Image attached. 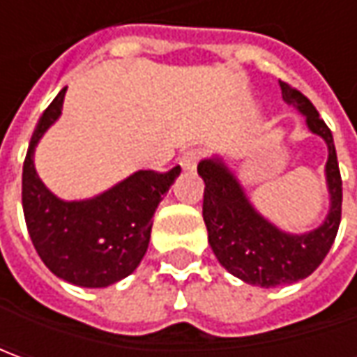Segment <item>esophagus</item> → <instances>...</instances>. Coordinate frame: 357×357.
<instances>
[{"label":"esophagus","mask_w":357,"mask_h":357,"mask_svg":"<svg viewBox=\"0 0 357 357\" xmlns=\"http://www.w3.org/2000/svg\"><path fill=\"white\" fill-rule=\"evenodd\" d=\"M199 158H200V153L197 149H190V151H186L183 153V157H181V167L185 169V171H195L197 169V165H199Z\"/></svg>","instance_id":"esophagus-1"}]
</instances>
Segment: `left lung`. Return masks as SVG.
Listing matches in <instances>:
<instances>
[{
    "label": "left lung",
    "instance_id": "8db88e82",
    "mask_svg": "<svg viewBox=\"0 0 357 357\" xmlns=\"http://www.w3.org/2000/svg\"><path fill=\"white\" fill-rule=\"evenodd\" d=\"M280 89L282 99L306 117L310 132L324 139L328 146L324 172L330 208L320 227L302 234L282 230L254 208L238 176L222 157L214 155L199 162V174L204 181L202 218L214 256L232 276L260 288L294 284L310 276L330 252L342 218V176L332 130L308 97L284 81Z\"/></svg>",
    "mask_w": 357,
    "mask_h": 357
}]
</instances>
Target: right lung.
I'll list each match as a JSON object with an SVG mask.
<instances>
[{
	"mask_svg": "<svg viewBox=\"0 0 357 357\" xmlns=\"http://www.w3.org/2000/svg\"><path fill=\"white\" fill-rule=\"evenodd\" d=\"M65 89L51 101L33 130L23 162L21 202L25 225L43 264L61 280L107 288L127 278L149 248L158 202L181 174L137 171L109 190L85 200L55 197L35 171V146L59 119Z\"/></svg>",
	"mask_w": 357,
	"mask_h": 357,
	"instance_id": "add662e5",
	"label": "right lung"
}]
</instances>
